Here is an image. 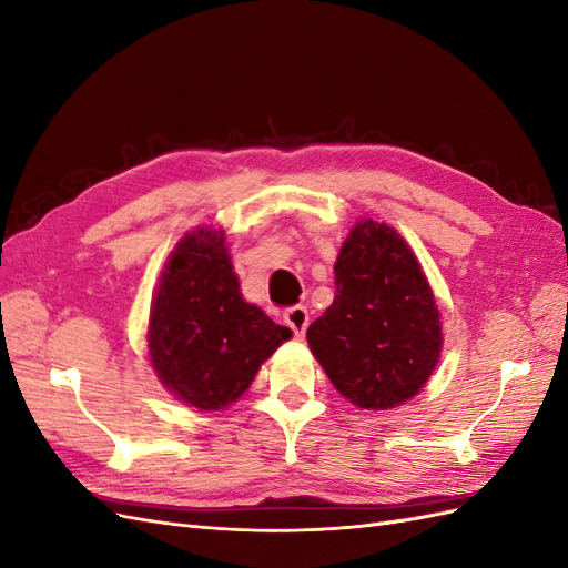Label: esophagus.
<instances>
[{
	"label": "esophagus",
	"mask_w": 568,
	"mask_h": 568,
	"mask_svg": "<svg viewBox=\"0 0 568 568\" xmlns=\"http://www.w3.org/2000/svg\"><path fill=\"white\" fill-rule=\"evenodd\" d=\"M284 322L288 324V329L294 332L296 336H303L305 329H307V324H311V313H307L305 305H294L284 313Z\"/></svg>",
	"instance_id": "esophagus-1"
}]
</instances>
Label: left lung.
<instances>
[{"mask_svg":"<svg viewBox=\"0 0 568 568\" xmlns=\"http://www.w3.org/2000/svg\"><path fill=\"white\" fill-rule=\"evenodd\" d=\"M336 294L307 326V346L359 409H393L426 386L443 351L434 288L415 251L386 222L359 217L334 265Z\"/></svg>","mask_w":568,"mask_h":568,"instance_id":"left-lung-1","label":"left lung"}]
</instances>
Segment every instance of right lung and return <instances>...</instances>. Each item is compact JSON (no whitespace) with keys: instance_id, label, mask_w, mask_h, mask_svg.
<instances>
[{"instance_id":"right-lung-1","label":"right lung","mask_w":568,"mask_h":568,"mask_svg":"<svg viewBox=\"0 0 568 568\" xmlns=\"http://www.w3.org/2000/svg\"><path fill=\"white\" fill-rule=\"evenodd\" d=\"M291 336L288 326L244 301L225 230L201 225L180 239L146 329L149 365L170 395L199 412L225 409Z\"/></svg>"}]
</instances>
